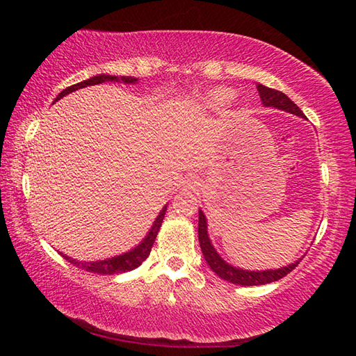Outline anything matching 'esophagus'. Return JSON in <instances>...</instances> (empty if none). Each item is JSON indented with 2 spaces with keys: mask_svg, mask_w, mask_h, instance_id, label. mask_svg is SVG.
<instances>
[{
  "mask_svg": "<svg viewBox=\"0 0 356 356\" xmlns=\"http://www.w3.org/2000/svg\"><path fill=\"white\" fill-rule=\"evenodd\" d=\"M186 190H195V188L199 186V180L195 179V177H188L186 180H185V185H184Z\"/></svg>",
  "mask_w": 356,
  "mask_h": 356,
  "instance_id": "esophagus-1",
  "label": "esophagus"
}]
</instances>
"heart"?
<instances>
[{
    "instance_id": "1",
    "label": "heart",
    "mask_w": 356,
    "mask_h": 356,
    "mask_svg": "<svg viewBox=\"0 0 356 356\" xmlns=\"http://www.w3.org/2000/svg\"><path fill=\"white\" fill-rule=\"evenodd\" d=\"M237 92L231 87H214L203 95V105L211 111H220L236 99Z\"/></svg>"
}]
</instances>
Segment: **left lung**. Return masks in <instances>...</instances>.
<instances>
[{"instance_id":"1","label":"left lung","mask_w":356,"mask_h":356,"mask_svg":"<svg viewBox=\"0 0 356 356\" xmlns=\"http://www.w3.org/2000/svg\"><path fill=\"white\" fill-rule=\"evenodd\" d=\"M257 90H259L260 99L264 107L278 108L286 113H291V115L306 119L305 113L301 111L297 107V104H293L284 93L278 92V90H274V88L264 87L261 84L257 86ZM199 243H200L202 254L205 257L208 266L213 269V272H216L220 278L226 280V282L240 284V286H259V284L277 282V280L286 277L292 269H295V266H297L301 260L300 259L283 268L266 269V270H248V269L232 266V264H229L228 261H225L222 259L220 254L216 251V248L213 246V243H211V238L208 236V220L202 209H199Z\"/></svg>"}]
</instances>
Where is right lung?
Instances as JSON below:
<instances>
[{"label": "right lung", "mask_w": 356, "mask_h": 356, "mask_svg": "<svg viewBox=\"0 0 356 356\" xmlns=\"http://www.w3.org/2000/svg\"><path fill=\"white\" fill-rule=\"evenodd\" d=\"M102 82H124V84H136V82H138V78L113 76V74H104V73L96 74V76H92L90 79L78 82V84L70 86V87H67L65 90H63V92L55 97L53 104L58 102L59 99H63L64 96L76 92V90H79V88H84V87H88V86H97V84H102ZM165 213H166V205L162 208L161 213H159V216L156 217V220H154L153 226L149 228L145 238H143L138 246H134L133 249H130L128 252H124V254L116 255V257H111V259L96 260V261H79L76 259H72V257L63 254V252H59V254H61L65 260H69L72 264H74L76 268L88 270V272H93V274L113 275V274H120V272L133 270L138 266H140L142 261H145L147 257L149 255L151 248H153L156 236L159 232V228H161V225L163 222Z\"/></svg>", "instance_id": "obj_1"}]
</instances>
